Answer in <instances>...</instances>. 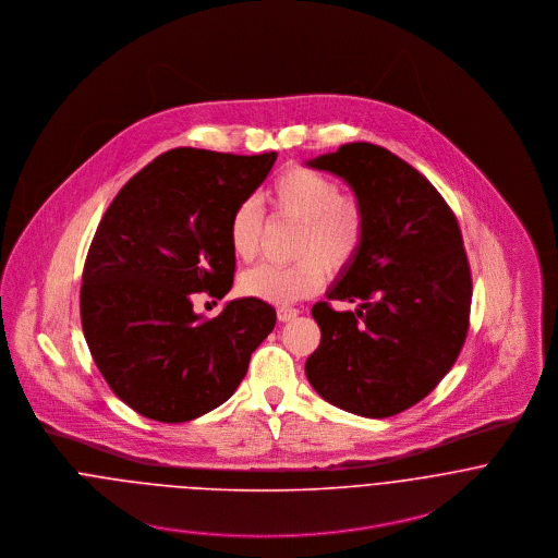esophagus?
Instances as JSON below:
<instances>
[{"mask_svg": "<svg viewBox=\"0 0 558 558\" xmlns=\"http://www.w3.org/2000/svg\"><path fill=\"white\" fill-rule=\"evenodd\" d=\"M296 316H299V310H294V307H279L277 310V319L279 322H292Z\"/></svg>", "mask_w": 558, "mask_h": 558, "instance_id": "esophagus-1", "label": "esophagus"}]
</instances>
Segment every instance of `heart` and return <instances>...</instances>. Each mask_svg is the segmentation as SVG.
Listing matches in <instances>:
<instances>
[{"mask_svg": "<svg viewBox=\"0 0 558 558\" xmlns=\"http://www.w3.org/2000/svg\"><path fill=\"white\" fill-rule=\"evenodd\" d=\"M272 210L301 223L294 264H259L242 272L240 292L270 305H290L316 294L324 268L337 272L359 253L365 236V213L354 197H343L339 184L310 167H290L266 191ZM228 239L232 253L251 262L262 240V213L244 199L230 217Z\"/></svg>", "mask_w": 558, "mask_h": 558, "instance_id": "heart-1", "label": "heart"}]
</instances>
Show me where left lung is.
<instances>
[{
  "label": "left lung",
  "mask_w": 558,
  "mask_h": 558,
  "mask_svg": "<svg viewBox=\"0 0 558 558\" xmlns=\"http://www.w3.org/2000/svg\"><path fill=\"white\" fill-rule=\"evenodd\" d=\"M341 178L365 213V236L312 316L322 330L305 374L328 403L367 418L393 416L429 396L453 367L473 299L456 215L405 160L356 142L307 160Z\"/></svg>",
  "instance_id": "8db88e82"
}]
</instances>
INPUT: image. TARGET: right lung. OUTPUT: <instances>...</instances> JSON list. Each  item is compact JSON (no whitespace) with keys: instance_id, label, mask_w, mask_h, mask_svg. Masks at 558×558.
<instances>
[{"instance_id":"right-lung-1","label":"right lung","mask_w":558,"mask_h":558,"mask_svg":"<svg viewBox=\"0 0 558 558\" xmlns=\"http://www.w3.org/2000/svg\"><path fill=\"white\" fill-rule=\"evenodd\" d=\"M277 153L239 157L175 148L116 195L89 244L81 326L111 391L160 423L197 418L234 396L275 310L230 301L213 319L199 292L221 301L234 281L230 217L266 180Z\"/></svg>"}]
</instances>
